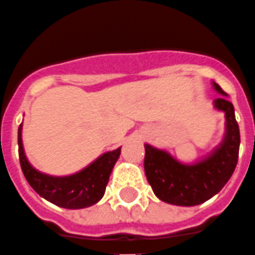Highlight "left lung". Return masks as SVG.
<instances>
[{
  "instance_id": "1",
  "label": "left lung",
  "mask_w": 255,
  "mask_h": 255,
  "mask_svg": "<svg viewBox=\"0 0 255 255\" xmlns=\"http://www.w3.org/2000/svg\"><path fill=\"white\" fill-rule=\"evenodd\" d=\"M214 90L224 97L214 100V108L225 113V136L219 147L195 164H182L165 150L144 144V173L161 201L177 206H195L214 197L235 171L241 133L234 105L213 82Z\"/></svg>"
}]
</instances>
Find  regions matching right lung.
Here are the masks:
<instances>
[{
	"label": "right lung",
	"mask_w": 255,
	"mask_h": 255,
	"mask_svg": "<svg viewBox=\"0 0 255 255\" xmlns=\"http://www.w3.org/2000/svg\"><path fill=\"white\" fill-rule=\"evenodd\" d=\"M17 143L21 171L31 187L46 201L65 209L89 208L104 197L112 169L122 151L120 147L108 151L84 169L69 176H50L36 171L27 160L21 142V124L17 132Z\"/></svg>",
	"instance_id": "add662e5"
}]
</instances>
